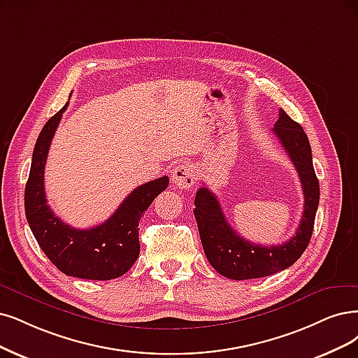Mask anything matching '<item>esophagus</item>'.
<instances>
[{"label": "esophagus", "mask_w": 358, "mask_h": 358, "mask_svg": "<svg viewBox=\"0 0 358 358\" xmlns=\"http://www.w3.org/2000/svg\"><path fill=\"white\" fill-rule=\"evenodd\" d=\"M172 181L180 189H190L196 182V168L189 162H181L172 169Z\"/></svg>", "instance_id": "esophagus-1"}]
</instances>
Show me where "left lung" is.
Wrapping results in <instances>:
<instances>
[{
  "label": "left lung",
  "mask_w": 358,
  "mask_h": 358,
  "mask_svg": "<svg viewBox=\"0 0 358 358\" xmlns=\"http://www.w3.org/2000/svg\"><path fill=\"white\" fill-rule=\"evenodd\" d=\"M283 149L295 165L303 192V213L295 236L283 245H255L237 234L224 217L217 196L208 187H201L194 197V218L205 255L221 275L233 280L258 279L271 275L295 264L307 249L317 208L320 186L315 177L311 145L302 127L283 109L273 128Z\"/></svg>",
  "instance_id": "obj_1"
}]
</instances>
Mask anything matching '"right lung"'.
Here are the masks:
<instances>
[{
	"mask_svg": "<svg viewBox=\"0 0 358 358\" xmlns=\"http://www.w3.org/2000/svg\"><path fill=\"white\" fill-rule=\"evenodd\" d=\"M68 104L48 119L35 143L24 187L26 220L39 248L66 275L88 280L116 279L138 258L140 218L155 197L168 187L169 178H156L132 190L113 215L97 227L79 230L63 222L47 205L44 169L51 140Z\"/></svg>",
	"mask_w": 358,
	"mask_h": 358,
	"instance_id": "right-lung-1",
	"label": "right lung"
}]
</instances>
